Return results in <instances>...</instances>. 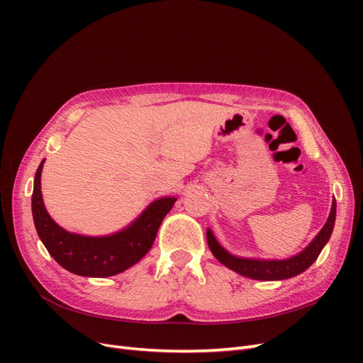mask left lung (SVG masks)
<instances>
[{"instance_id":"1","label":"left lung","mask_w":363,"mask_h":363,"mask_svg":"<svg viewBox=\"0 0 363 363\" xmlns=\"http://www.w3.org/2000/svg\"><path fill=\"white\" fill-rule=\"evenodd\" d=\"M336 219V200L332 201L330 213H328L324 227L320 230L312 242L307 245L298 255H295L288 259H252V257H239L228 252L221 244L218 242L213 232L207 228V244L211 248L212 255L223 263L224 267L232 269L240 276L252 279V280H286L291 277L298 276L303 271L309 268L312 263L320 256V252L328 242L332 236L333 227Z\"/></svg>"}]
</instances>
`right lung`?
Wrapping results in <instances>:
<instances>
[{
  "mask_svg": "<svg viewBox=\"0 0 363 363\" xmlns=\"http://www.w3.org/2000/svg\"><path fill=\"white\" fill-rule=\"evenodd\" d=\"M43 159L35 175L31 213L36 232L51 257L67 271L83 277H111L128 269L144 257L155 242L163 218L175 196H160L147 206L133 223L106 236H84L62 228L47 212L40 191Z\"/></svg>",
  "mask_w": 363,
  "mask_h": 363,
  "instance_id": "add662e5",
  "label": "right lung"
}]
</instances>
